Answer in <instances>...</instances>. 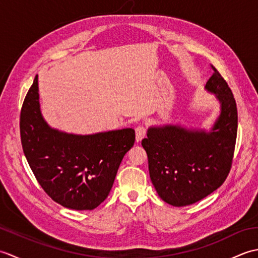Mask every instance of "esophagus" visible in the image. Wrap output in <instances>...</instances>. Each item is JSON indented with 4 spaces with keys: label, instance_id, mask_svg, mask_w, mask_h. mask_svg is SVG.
Returning <instances> with one entry per match:
<instances>
[{
    "label": "esophagus",
    "instance_id": "obj_1",
    "mask_svg": "<svg viewBox=\"0 0 258 258\" xmlns=\"http://www.w3.org/2000/svg\"><path fill=\"white\" fill-rule=\"evenodd\" d=\"M135 134H136V142H141L145 138V134H146V128L144 127L143 125H139L138 127L135 128Z\"/></svg>",
    "mask_w": 258,
    "mask_h": 258
}]
</instances>
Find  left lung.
<instances>
[{"label": "left lung", "instance_id": "1", "mask_svg": "<svg viewBox=\"0 0 258 258\" xmlns=\"http://www.w3.org/2000/svg\"><path fill=\"white\" fill-rule=\"evenodd\" d=\"M205 90L215 94L221 112L212 128L179 124L151 126L142 146L149 157L150 177L158 196L182 207L216 190L231 169L237 135V107L233 93L218 71Z\"/></svg>", "mask_w": 258, "mask_h": 258}]
</instances>
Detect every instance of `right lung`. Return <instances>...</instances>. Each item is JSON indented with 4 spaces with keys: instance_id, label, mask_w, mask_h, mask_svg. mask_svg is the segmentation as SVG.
<instances>
[{
    "instance_id": "1",
    "label": "right lung",
    "mask_w": 258,
    "mask_h": 258,
    "mask_svg": "<svg viewBox=\"0 0 258 258\" xmlns=\"http://www.w3.org/2000/svg\"><path fill=\"white\" fill-rule=\"evenodd\" d=\"M20 131L37 182L54 202L75 211L94 210L105 201L135 142L133 128L78 135L51 127L41 112L37 75L22 106Z\"/></svg>"
}]
</instances>
